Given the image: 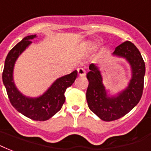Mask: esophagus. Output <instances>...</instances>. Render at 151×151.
<instances>
[{"instance_id": "esophagus-1", "label": "esophagus", "mask_w": 151, "mask_h": 151, "mask_svg": "<svg viewBox=\"0 0 151 151\" xmlns=\"http://www.w3.org/2000/svg\"><path fill=\"white\" fill-rule=\"evenodd\" d=\"M77 71H78V74H79V76H85V74H86V71H85L84 69L78 68L77 69Z\"/></svg>"}]
</instances>
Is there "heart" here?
<instances>
[{
    "mask_svg": "<svg viewBox=\"0 0 151 151\" xmlns=\"http://www.w3.org/2000/svg\"><path fill=\"white\" fill-rule=\"evenodd\" d=\"M96 48V44L93 41H87L83 45V49L86 52L90 53Z\"/></svg>",
    "mask_w": 151,
    "mask_h": 151,
    "instance_id": "obj_1",
    "label": "heart"
}]
</instances>
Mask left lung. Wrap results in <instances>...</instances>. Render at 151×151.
Here are the masks:
<instances>
[{
	"instance_id": "obj_1",
	"label": "left lung",
	"mask_w": 151,
	"mask_h": 151,
	"mask_svg": "<svg viewBox=\"0 0 151 151\" xmlns=\"http://www.w3.org/2000/svg\"><path fill=\"white\" fill-rule=\"evenodd\" d=\"M113 56L123 58L131 67V78L127 86L116 95H111L103 82L101 71L96 63H91L87 78L89 81L86 98L88 107L104 121L120 119L139 104L142 95L146 67L139 49L130 41L115 47Z\"/></svg>"
}]
</instances>
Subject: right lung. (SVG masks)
<instances>
[{
    "instance_id": "obj_1",
    "label": "right lung",
    "mask_w": 151,
    "mask_h": 151,
    "mask_svg": "<svg viewBox=\"0 0 151 151\" xmlns=\"http://www.w3.org/2000/svg\"><path fill=\"white\" fill-rule=\"evenodd\" d=\"M36 37L37 35L27 36L10 50L4 61L2 80L10 103L17 111L32 120L45 121L61 109L65 102L64 92L74 83L78 71L76 70L56 79L47 90L38 97H29L22 94L13 80L14 66L18 57L31 45L32 40Z\"/></svg>"
}]
</instances>
